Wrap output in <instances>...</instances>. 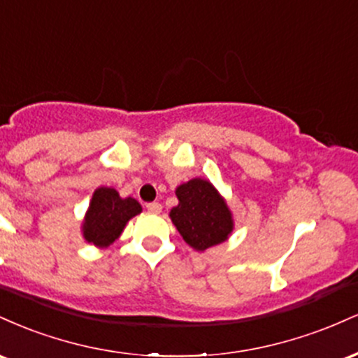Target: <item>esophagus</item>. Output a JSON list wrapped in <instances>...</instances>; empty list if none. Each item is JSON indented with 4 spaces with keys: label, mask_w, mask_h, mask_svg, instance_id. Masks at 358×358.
Returning <instances> with one entry per match:
<instances>
[{
    "label": "esophagus",
    "mask_w": 358,
    "mask_h": 358,
    "mask_svg": "<svg viewBox=\"0 0 358 358\" xmlns=\"http://www.w3.org/2000/svg\"><path fill=\"white\" fill-rule=\"evenodd\" d=\"M146 208H148V212H151V213H159V212H162V203H159V202L148 203Z\"/></svg>",
    "instance_id": "obj_1"
}]
</instances>
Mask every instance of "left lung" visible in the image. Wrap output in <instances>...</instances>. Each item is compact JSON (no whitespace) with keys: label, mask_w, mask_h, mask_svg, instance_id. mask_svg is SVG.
Returning <instances> with one entry per match:
<instances>
[{"label":"left lung","mask_w":358,"mask_h":358,"mask_svg":"<svg viewBox=\"0 0 358 358\" xmlns=\"http://www.w3.org/2000/svg\"><path fill=\"white\" fill-rule=\"evenodd\" d=\"M178 205L170 219L192 249L207 250L234 232V215L220 192L205 178H192L176 187Z\"/></svg>","instance_id":"8db88e82"}]
</instances>
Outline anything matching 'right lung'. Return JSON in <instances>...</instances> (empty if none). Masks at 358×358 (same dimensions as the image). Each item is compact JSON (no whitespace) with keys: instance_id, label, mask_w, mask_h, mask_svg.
I'll return each mask as SVG.
<instances>
[{"instance_id":"1","label":"right lung","mask_w":358,"mask_h":358,"mask_svg":"<svg viewBox=\"0 0 358 358\" xmlns=\"http://www.w3.org/2000/svg\"><path fill=\"white\" fill-rule=\"evenodd\" d=\"M141 212V203L133 196L122 199L113 187L96 188L82 220V237L99 249L109 248L119 239L127 222Z\"/></svg>"}]
</instances>
